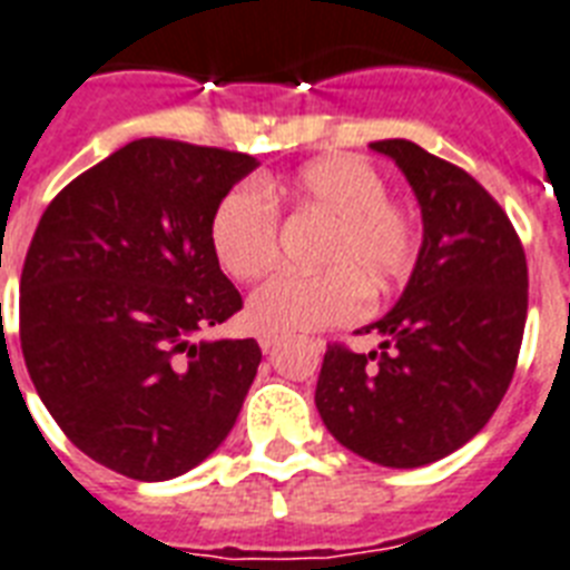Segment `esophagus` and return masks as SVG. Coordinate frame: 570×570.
I'll list each match as a JSON object with an SVG mask.
<instances>
[{
	"label": "esophagus",
	"instance_id": "obj_1",
	"mask_svg": "<svg viewBox=\"0 0 570 570\" xmlns=\"http://www.w3.org/2000/svg\"><path fill=\"white\" fill-rule=\"evenodd\" d=\"M257 342H261V348L269 354L272 348H277V345H281V336H277V333H261V336H257Z\"/></svg>",
	"mask_w": 570,
	"mask_h": 570
}]
</instances>
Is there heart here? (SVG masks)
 <instances>
[{
    "instance_id": "b5f03b06",
    "label": "heart",
    "mask_w": 570,
    "mask_h": 570,
    "mask_svg": "<svg viewBox=\"0 0 570 570\" xmlns=\"http://www.w3.org/2000/svg\"><path fill=\"white\" fill-rule=\"evenodd\" d=\"M272 198L331 219L318 275H277L248 298L254 331L289 333L348 322L363 309V286L381 293L406 275L415 257V228L404 207L386 202V180L360 157L313 160L293 180H263V189L237 187L210 219L216 261L237 281H257L277 261V210Z\"/></svg>"
}]
</instances>
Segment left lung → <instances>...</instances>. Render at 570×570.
Instances as JSON below:
<instances>
[{
	"label": "left lung",
	"instance_id": "obj_1",
	"mask_svg": "<svg viewBox=\"0 0 570 570\" xmlns=\"http://www.w3.org/2000/svg\"><path fill=\"white\" fill-rule=\"evenodd\" d=\"M395 160L421 207V248L395 307L365 325L381 351L331 345L316 410L333 439L386 469H421L483 430L507 395L527 322V261L512 222L460 166L410 140Z\"/></svg>",
	"mask_w": 570,
	"mask_h": 570
}]
</instances>
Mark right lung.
<instances>
[{"mask_svg":"<svg viewBox=\"0 0 570 570\" xmlns=\"http://www.w3.org/2000/svg\"><path fill=\"white\" fill-rule=\"evenodd\" d=\"M257 157L134 140L40 216L20 281L37 395L78 451L142 483L187 474L234 428L261 345L207 340L239 307L210 219Z\"/></svg>","mask_w":570,"mask_h":570,"instance_id":"1","label":"right lung"}]
</instances>
